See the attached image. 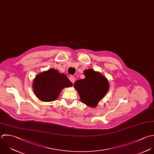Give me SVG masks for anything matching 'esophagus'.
<instances>
[{"mask_svg": "<svg viewBox=\"0 0 154 154\" xmlns=\"http://www.w3.org/2000/svg\"><path fill=\"white\" fill-rule=\"evenodd\" d=\"M69 80H70L72 83H74L75 82V77H73V76H69Z\"/></svg>", "mask_w": 154, "mask_h": 154, "instance_id": "1", "label": "esophagus"}]
</instances>
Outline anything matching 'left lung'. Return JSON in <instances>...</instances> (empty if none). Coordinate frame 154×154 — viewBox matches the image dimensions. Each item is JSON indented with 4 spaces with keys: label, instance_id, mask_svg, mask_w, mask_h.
Here are the masks:
<instances>
[{
    "label": "left lung",
    "instance_id": "1",
    "mask_svg": "<svg viewBox=\"0 0 154 154\" xmlns=\"http://www.w3.org/2000/svg\"><path fill=\"white\" fill-rule=\"evenodd\" d=\"M83 74L85 78L77 80L74 87L81 101L90 107L95 108L107 93L109 83L105 76L92 69H85Z\"/></svg>",
    "mask_w": 154,
    "mask_h": 154
}]
</instances>
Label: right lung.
I'll return each instance as SVG.
<instances>
[{"label":"right lung","mask_w":154,"mask_h":154,"mask_svg":"<svg viewBox=\"0 0 154 154\" xmlns=\"http://www.w3.org/2000/svg\"><path fill=\"white\" fill-rule=\"evenodd\" d=\"M72 86V83L65 74L51 68L39 73L34 79L32 85L36 97L44 102L55 101L65 88Z\"/></svg>","instance_id":"right-lung-1"}]
</instances>
